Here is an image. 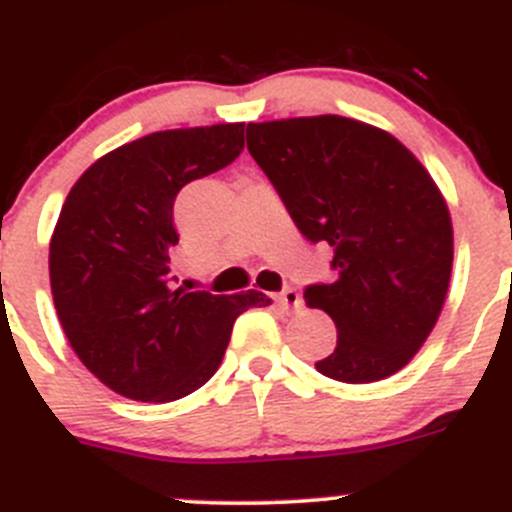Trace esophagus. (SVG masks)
<instances>
[{"instance_id":"obj_1","label":"esophagus","mask_w":512,"mask_h":512,"mask_svg":"<svg viewBox=\"0 0 512 512\" xmlns=\"http://www.w3.org/2000/svg\"><path fill=\"white\" fill-rule=\"evenodd\" d=\"M275 303L283 310H298L303 305V298H300V293L295 288H285L283 293L275 295Z\"/></svg>"}]
</instances>
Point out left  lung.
I'll return each mask as SVG.
<instances>
[{"label": "left lung", "instance_id": "1", "mask_svg": "<svg viewBox=\"0 0 512 512\" xmlns=\"http://www.w3.org/2000/svg\"><path fill=\"white\" fill-rule=\"evenodd\" d=\"M247 148L305 240L333 247L336 280L303 293L338 328L315 369L346 384L396 374L450 285L452 222L432 176L394 136L341 116L247 123Z\"/></svg>", "mask_w": 512, "mask_h": 512}]
</instances>
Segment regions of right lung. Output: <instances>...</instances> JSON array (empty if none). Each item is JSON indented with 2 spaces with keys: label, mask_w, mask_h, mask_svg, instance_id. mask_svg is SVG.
Listing matches in <instances>:
<instances>
[{
  "label": "right lung",
  "mask_w": 512,
  "mask_h": 512,
  "mask_svg": "<svg viewBox=\"0 0 512 512\" xmlns=\"http://www.w3.org/2000/svg\"><path fill=\"white\" fill-rule=\"evenodd\" d=\"M245 123L143 136L95 161L70 189L50 242L57 318L78 358L108 389L174 401L212 379L237 315L270 305L257 290L171 288L176 194L232 164Z\"/></svg>",
  "instance_id": "obj_1"
}]
</instances>
